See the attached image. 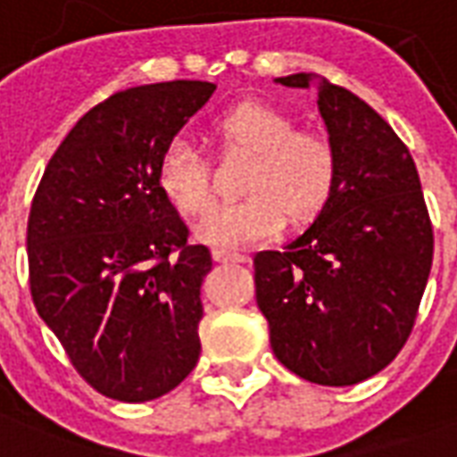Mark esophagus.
Here are the masks:
<instances>
[{"label":"esophagus","mask_w":457,"mask_h":457,"mask_svg":"<svg viewBox=\"0 0 457 457\" xmlns=\"http://www.w3.org/2000/svg\"><path fill=\"white\" fill-rule=\"evenodd\" d=\"M216 262H251L245 253H231V251H214Z\"/></svg>","instance_id":"1"}]
</instances>
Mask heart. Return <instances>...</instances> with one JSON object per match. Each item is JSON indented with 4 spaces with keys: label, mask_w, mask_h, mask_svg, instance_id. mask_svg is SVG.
I'll return each mask as SVG.
<instances>
[{
    "label": "heart",
    "mask_w": 457,
    "mask_h": 457,
    "mask_svg": "<svg viewBox=\"0 0 457 457\" xmlns=\"http://www.w3.org/2000/svg\"><path fill=\"white\" fill-rule=\"evenodd\" d=\"M214 136L226 153H248L241 199L214 206L195 236L219 251L265 241L285 226L309 224L324 212L338 185L341 158L334 138L265 102H243L219 116ZM160 195L179 214L199 216L212 202V172L202 151L172 138L155 170Z\"/></svg>",
    "instance_id": "b5f03b06"
}]
</instances>
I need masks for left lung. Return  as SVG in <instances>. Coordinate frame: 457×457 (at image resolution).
<instances>
[{
	"label": "left lung",
	"instance_id": "1",
	"mask_svg": "<svg viewBox=\"0 0 457 457\" xmlns=\"http://www.w3.org/2000/svg\"><path fill=\"white\" fill-rule=\"evenodd\" d=\"M309 79L299 72L278 82L309 87ZM316 104L338 148V185L297 241L255 253V302L285 368L348 387L404 348L431 272L434 226L411 153L392 126L326 79Z\"/></svg>",
	"mask_w": 457,
	"mask_h": 457
}]
</instances>
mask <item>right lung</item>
Here are the masks:
<instances>
[{
	"label": "right lung",
	"instance_id": "1",
	"mask_svg": "<svg viewBox=\"0 0 457 457\" xmlns=\"http://www.w3.org/2000/svg\"><path fill=\"white\" fill-rule=\"evenodd\" d=\"M214 89L175 79L116 92L72 126L33 195V304L79 378L109 399L162 397L199 361L212 253L187 243L155 170Z\"/></svg>",
	"mask_w": 457,
	"mask_h": 457
}]
</instances>
